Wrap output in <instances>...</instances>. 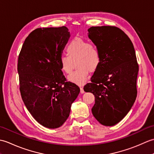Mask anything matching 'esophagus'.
Wrapping results in <instances>:
<instances>
[{
  "instance_id": "1",
  "label": "esophagus",
  "mask_w": 154,
  "mask_h": 154,
  "mask_svg": "<svg viewBox=\"0 0 154 154\" xmlns=\"http://www.w3.org/2000/svg\"><path fill=\"white\" fill-rule=\"evenodd\" d=\"M80 91H81V93H84V90H83V88L82 87H80Z\"/></svg>"
}]
</instances>
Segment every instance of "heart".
I'll return each mask as SVG.
<instances>
[{"instance_id": "1", "label": "heart", "mask_w": 154, "mask_h": 154, "mask_svg": "<svg viewBox=\"0 0 154 154\" xmlns=\"http://www.w3.org/2000/svg\"><path fill=\"white\" fill-rule=\"evenodd\" d=\"M67 55H61L60 63L61 71L70 74L76 61L77 70L69 76L71 82L81 85L85 82L89 71H96L100 63V54L95 44L83 38H73L66 48Z\"/></svg>"}]
</instances>
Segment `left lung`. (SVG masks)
I'll return each instance as SVG.
<instances>
[{"instance_id":"8db88e82","label":"left lung","mask_w":154,"mask_h":154,"mask_svg":"<svg viewBox=\"0 0 154 154\" xmlns=\"http://www.w3.org/2000/svg\"><path fill=\"white\" fill-rule=\"evenodd\" d=\"M89 38L99 48L100 63L85 92L94 95L92 113L104 126L119 123L134 103L139 66L132 41L116 26H92Z\"/></svg>"}]
</instances>
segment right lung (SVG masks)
<instances>
[{
	"instance_id": "obj_1",
	"label": "right lung",
	"mask_w": 154,
	"mask_h": 154,
	"mask_svg": "<svg viewBox=\"0 0 154 154\" xmlns=\"http://www.w3.org/2000/svg\"><path fill=\"white\" fill-rule=\"evenodd\" d=\"M65 26L37 28L26 38L18 55L23 102L34 119L48 128L63 125L80 92L67 81L60 59L70 36Z\"/></svg>"
}]
</instances>
